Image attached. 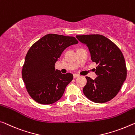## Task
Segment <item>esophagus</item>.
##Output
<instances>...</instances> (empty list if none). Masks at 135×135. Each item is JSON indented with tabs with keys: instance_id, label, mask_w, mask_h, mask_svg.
Here are the masks:
<instances>
[{
	"instance_id": "esophagus-1",
	"label": "esophagus",
	"mask_w": 135,
	"mask_h": 135,
	"mask_svg": "<svg viewBox=\"0 0 135 135\" xmlns=\"http://www.w3.org/2000/svg\"><path fill=\"white\" fill-rule=\"evenodd\" d=\"M78 77H79V74H74V75H73L74 78H78Z\"/></svg>"
}]
</instances>
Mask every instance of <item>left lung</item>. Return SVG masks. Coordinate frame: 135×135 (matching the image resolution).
I'll return each instance as SVG.
<instances>
[{
  "label": "left lung",
  "instance_id": "obj_1",
  "mask_svg": "<svg viewBox=\"0 0 135 135\" xmlns=\"http://www.w3.org/2000/svg\"><path fill=\"white\" fill-rule=\"evenodd\" d=\"M88 47L92 61L97 64L95 80L86 76L83 89L86 97L95 103H106L117 95L127 77L124 56L116 44L103 35H76Z\"/></svg>",
  "mask_w": 135,
  "mask_h": 135
}]
</instances>
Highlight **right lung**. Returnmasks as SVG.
<instances>
[{"label":"right lung","instance_id":"right-lung-1","mask_svg":"<svg viewBox=\"0 0 135 135\" xmlns=\"http://www.w3.org/2000/svg\"><path fill=\"white\" fill-rule=\"evenodd\" d=\"M78 43L74 37L49 33L30 47L21 74L27 93L36 102L50 104L62 96L73 76L69 73L62 74L55 70V65L66 48Z\"/></svg>","mask_w":135,"mask_h":135}]
</instances>
